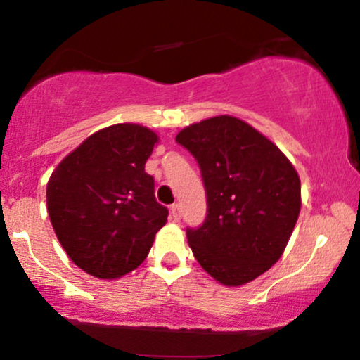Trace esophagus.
Instances as JSON below:
<instances>
[{"mask_svg":"<svg viewBox=\"0 0 360 360\" xmlns=\"http://www.w3.org/2000/svg\"><path fill=\"white\" fill-rule=\"evenodd\" d=\"M171 218H172V221L181 220V206L177 203L171 206Z\"/></svg>","mask_w":360,"mask_h":360,"instance_id":"1","label":"esophagus"}]
</instances>
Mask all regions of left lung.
Segmentation results:
<instances>
[{
	"label": "left lung",
	"mask_w": 360,
	"mask_h": 360,
	"mask_svg": "<svg viewBox=\"0 0 360 360\" xmlns=\"http://www.w3.org/2000/svg\"><path fill=\"white\" fill-rule=\"evenodd\" d=\"M177 143L198 160L208 214L186 237L214 281L235 288L278 262L301 210V181L276 143L240 118L220 115L183 128Z\"/></svg>",
	"instance_id": "8db88e82"
}]
</instances>
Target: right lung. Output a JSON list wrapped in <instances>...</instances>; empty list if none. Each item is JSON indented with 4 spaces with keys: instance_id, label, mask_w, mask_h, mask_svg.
Listing matches in <instances>:
<instances>
[{
    "instance_id": "add662e5",
    "label": "right lung",
    "mask_w": 360,
    "mask_h": 360,
    "mask_svg": "<svg viewBox=\"0 0 360 360\" xmlns=\"http://www.w3.org/2000/svg\"><path fill=\"white\" fill-rule=\"evenodd\" d=\"M159 135L118 123L89 135L47 183V212L60 245L82 271L118 279L146 260L167 208L146 172Z\"/></svg>"
}]
</instances>
